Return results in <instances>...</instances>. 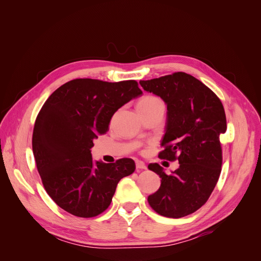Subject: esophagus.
Wrapping results in <instances>:
<instances>
[{
    "label": "esophagus",
    "instance_id": "esophagus-1",
    "mask_svg": "<svg viewBox=\"0 0 261 261\" xmlns=\"http://www.w3.org/2000/svg\"><path fill=\"white\" fill-rule=\"evenodd\" d=\"M136 169L137 170H146L147 165L143 161H136Z\"/></svg>",
    "mask_w": 261,
    "mask_h": 261
}]
</instances>
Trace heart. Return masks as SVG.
<instances>
[{
	"label": "heart",
	"instance_id": "obj_1",
	"mask_svg": "<svg viewBox=\"0 0 261 261\" xmlns=\"http://www.w3.org/2000/svg\"><path fill=\"white\" fill-rule=\"evenodd\" d=\"M162 101L156 98L154 96H146L141 98L137 102V111L138 112H143V111H148V110L154 109L159 106H162Z\"/></svg>",
	"mask_w": 261,
	"mask_h": 261
}]
</instances>
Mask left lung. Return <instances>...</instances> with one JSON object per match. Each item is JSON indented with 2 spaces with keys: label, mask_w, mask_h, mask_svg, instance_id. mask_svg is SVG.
<instances>
[{
  "label": "left lung",
  "mask_w": 261,
  "mask_h": 261,
  "mask_svg": "<svg viewBox=\"0 0 261 261\" xmlns=\"http://www.w3.org/2000/svg\"><path fill=\"white\" fill-rule=\"evenodd\" d=\"M139 84L167 103L164 149L158 156L179 163L169 175L158 163L148 165L161 177L160 188L148 197V202L167 218L192 215L207 202L221 173L220 135L226 130L222 102L206 85L183 72Z\"/></svg>",
  "instance_id": "1"
}]
</instances>
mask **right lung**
<instances>
[{
  "mask_svg": "<svg viewBox=\"0 0 261 261\" xmlns=\"http://www.w3.org/2000/svg\"><path fill=\"white\" fill-rule=\"evenodd\" d=\"M141 93L136 81L77 78L44 102L35 122L33 151L45 192L63 210L80 218L99 216L120 179L135 171L129 158L93 161L90 149L117 110Z\"/></svg>",
  "mask_w": 261,
  "mask_h": 261,
  "instance_id": "right-lung-1",
  "label": "right lung"
}]
</instances>
